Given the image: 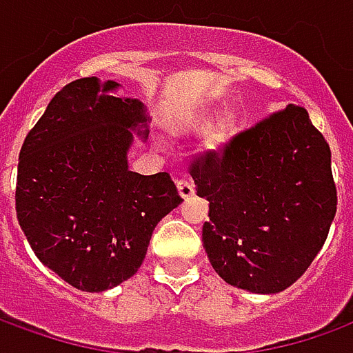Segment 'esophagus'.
Listing matches in <instances>:
<instances>
[{
    "label": "esophagus",
    "mask_w": 353,
    "mask_h": 353,
    "mask_svg": "<svg viewBox=\"0 0 353 353\" xmlns=\"http://www.w3.org/2000/svg\"><path fill=\"white\" fill-rule=\"evenodd\" d=\"M177 192H179V196L183 200L191 199L192 194H194V185H192L191 179H179L177 181Z\"/></svg>",
    "instance_id": "esophagus-1"
}]
</instances>
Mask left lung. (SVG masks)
I'll use <instances>...</instances> for the list:
<instances>
[{"label": "left lung", "mask_w": 353, "mask_h": 353, "mask_svg": "<svg viewBox=\"0 0 353 353\" xmlns=\"http://www.w3.org/2000/svg\"><path fill=\"white\" fill-rule=\"evenodd\" d=\"M210 202L208 259L238 289L272 295L295 283L336 214L331 149L308 111L289 103L191 166Z\"/></svg>", "instance_id": "obj_1"}]
</instances>
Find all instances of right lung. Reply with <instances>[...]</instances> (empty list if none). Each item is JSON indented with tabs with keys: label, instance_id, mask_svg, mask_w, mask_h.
I'll use <instances>...</instances> for the list:
<instances>
[{
	"label": "right lung",
	"instance_id": "1",
	"mask_svg": "<svg viewBox=\"0 0 353 353\" xmlns=\"http://www.w3.org/2000/svg\"><path fill=\"white\" fill-rule=\"evenodd\" d=\"M119 87L98 77L65 85L19 157L20 229L43 265L87 293L138 272L154 227L183 202L166 172L128 170L151 119L139 100L117 98Z\"/></svg>",
	"mask_w": 353,
	"mask_h": 353
}]
</instances>
